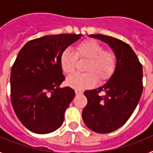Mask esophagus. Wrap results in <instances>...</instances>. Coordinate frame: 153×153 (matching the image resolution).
<instances>
[{
  "label": "esophagus",
  "mask_w": 153,
  "mask_h": 153,
  "mask_svg": "<svg viewBox=\"0 0 153 153\" xmlns=\"http://www.w3.org/2000/svg\"><path fill=\"white\" fill-rule=\"evenodd\" d=\"M75 92L76 95H79V94H82V93H83V90H80V89H76Z\"/></svg>",
  "instance_id": "obj_1"
}]
</instances>
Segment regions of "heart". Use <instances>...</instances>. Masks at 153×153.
Masks as SVG:
<instances>
[{"label":"heart","instance_id":"b5f03b06","mask_svg":"<svg viewBox=\"0 0 153 153\" xmlns=\"http://www.w3.org/2000/svg\"><path fill=\"white\" fill-rule=\"evenodd\" d=\"M76 53L70 49L63 50L60 56V67L67 75H73L78 65V59L87 60L84 67L86 73L77 74L67 79V84L76 89L91 87L96 83L108 80L117 67V56L114 51L105 49L95 40H85L75 47Z\"/></svg>","mask_w":153,"mask_h":153}]
</instances>
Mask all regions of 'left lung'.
<instances>
[{
  "label": "left lung",
  "mask_w": 153,
  "mask_h": 153,
  "mask_svg": "<svg viewBox=\"0 0 153 153\" xmlns=\"http://www.w3.org/2000/svg\"><path fill=\"white\" fill-rule=\"evenodd\" d=\"M90 36L109 44L117 53V67L106 84L84 92L87 105L82 117L93 132L109 133L123 126L134 112L143 93V66L130 46L123 40L102 34Z\"/></svg>",
  "instance_id": "8db88e82"
}]
</instances>
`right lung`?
Wrapping results in <instances>:
<instances>
[{"mask_svg":"<svg viewBox=\"0 0 153 153\" xmlns=\"http://www.w3.org/2000/svg\"><path fill=\"white\" fill-rule=\"evenodd\" d=\"M81 34L47 35L27 43L10 73V100L16 116L31 132L46 134L63 124L64 113L75 97L60 63L62 51Z\"/></svg>","mask_w":153,"mask_h":153,"instance_id":"right-lung-1","label":"right lung"}]
</instances>
